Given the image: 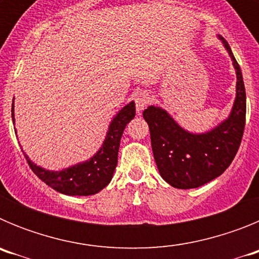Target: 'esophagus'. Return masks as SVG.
I'll list each match as a JSON object with an SVG mask.
<instances>
[{
  "mask_svg": "<svg viewBox=\"0 0 259 259\" xmlns=\"http://www.w3.org/2000/svg\"><path fill=\"white\" fill-rule=\"evenodd\" d=\"M150 102V96L148 92H140L137 93L135 97V104H136L137 111H143Z\"/></svg>",
  "mask_w": 259,
  "mask_h": 259,
  "instance_id": "34e87169",
  "label": "esophagus"
}]
</instances>
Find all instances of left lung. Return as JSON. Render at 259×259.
I'll return each instance as SVG.
<instances>
[{"mask_svg": "<svg viewBox=\"0 0 259 259\" xmlns=\"http://www.w3.org/2000/svg\"><path fill=\"white\" fill-rule=\"evenodd\" d=\"M219 38L232 59L237 76L235 104L224 122L206 134H191L161 107L149 106L143 113L149 125L158 171L174 188H198L218 178L227 170L241 144L246 116L245 87L230 45L222 36Z\"/></svg>", "mask_w": 259, "mask_h": 259, "instance_id": "obj_1", "label": "left lung"}]
</instances>
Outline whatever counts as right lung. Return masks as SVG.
<instances>
[{
	"label": "right lung",
	"mask_w": 259,
	"mask_h": 259,
	"mask_svg": "<svg viewBox=\"0 0 259 259\" xmlns=\"http://www.w3.org/2000/svg\"><path fill=\"white\" fill-rule=\"evenodd\" d=\"M11 116L14 122V101L11 107ZM135 116V104L130 102L123 107L115 118L111 120L106 139L89 161L75 164L62 171H49L36 166L24 154L31 170L45 184L56 189L57 192L68 196H91L104 189L113 178L114 170L118 164V150L123 131L127 123Z\"/></svg>",
	"instance_id": "obj_1"
}]
</instances>
